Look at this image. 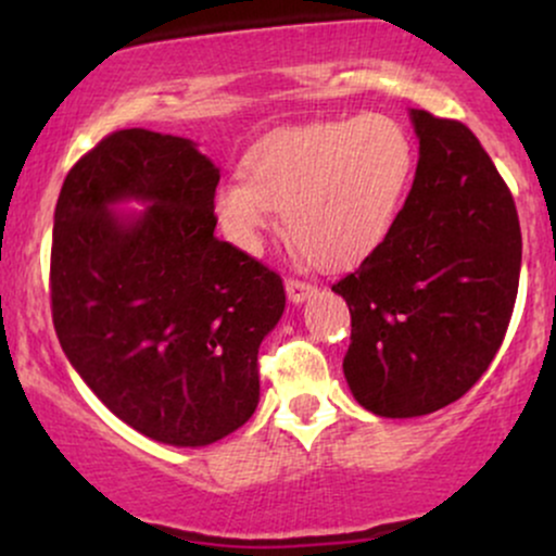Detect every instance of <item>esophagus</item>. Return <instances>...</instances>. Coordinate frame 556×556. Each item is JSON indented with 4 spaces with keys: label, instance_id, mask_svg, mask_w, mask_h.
<instances>
[{
    "label": "esophagus",
    "instance_id": "1",
    "mask_svg": "<svg viewBox=\"0 0 556 556\" xmlns=\"http://www.w3.org/2000/svg\"><path fill=\"white\" fill-rule=\"evenodd\" d=\"M285 290H287V298H290L292 303H303V300H308L311 295H314V285L303 282V279H295V277L287 279Z\"/></svg>",
    "mask_w": 556,
    "mask_h": 556
}]
</instances>
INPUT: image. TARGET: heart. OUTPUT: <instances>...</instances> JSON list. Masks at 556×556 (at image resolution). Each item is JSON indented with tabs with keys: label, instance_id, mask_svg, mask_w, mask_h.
Segmentation results:
<instances>
[{
	"label": "heart",
	"instance_id": "1",
	"mask_svg": "<svg viewBox=\"0 0 556 556\" xmlns=\"http://www.w3.org/2000/svg\"><path fill=\"white\" fill-rule=\"evenodd\" d=\"M413 143L389 117L285 127L245 156L248 177L216 188L214 214L235 245L256 253L287 214L311 264L340 269L371 253L397 219L413 177Z\"/></svg>",
	"mask_w": 556,
	"mask_h": 556
}]
</instances>
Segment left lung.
I'll use <instances>...</instances> for the list:
<instances>
[{
  "label": "left lung",
  "instance_id": "left-lung-1",
  "mask_svg": "<svg viewBox=\"0 0 556 556\" xmlns=\"http://www.w3.org/2000/svg\"><path fill=\"white\" fill-rule=\"evenodd\" d=\"M420 159L387 238L331 285L350 308L344 379L381 418L460 400L502 348L520 282L513 193L457 119L410 110Z\"/></svg>",
  "mask_w": 556,
  "mask_h": 556
}]
</instances>
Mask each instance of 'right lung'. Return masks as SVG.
<instances>
[{
    "instance_id": "add662e5",
    "label": "right lung",
    "mask_w": 556,
    "mask_h": 556,
    "mask_svg": "<svg viewBox=\"0 0 556 556\" xmlns=\"http://www.w3.org/2000/svg\"><path fill=\"white\" fill-rule=\"evenodd\" d=\"M219 169L193 140L117 130L67 172L49 290L80 379L127 426L175 446L212 444L258 405V348L285 285L216 240ZM143 200L117 215L119 200Z\"/></svg>"
}]
</instances>
